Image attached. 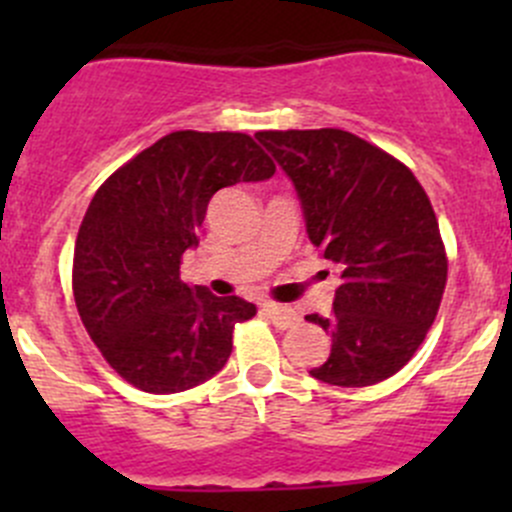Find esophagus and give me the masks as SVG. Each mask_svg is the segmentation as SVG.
<instances>
[{
	"label": "esophagus",
	"instance_id": "esophagus-1",
	"mask_svg": "<svg viewBox=\"0 0 512 512\" xmlns=\"http://www.w3.org/2000/svg\"><path fill=\"white\" fill-rule=\"evenodd\" d=\"M265 312H267V317L272 319V324H275V327H280V329H289V327H294V324L299 322V314L294 312L292 307H287V304L267 302Z\"/></svg>",
	"mask_w": 512,
	"mask_h": 512
}]
</instances>
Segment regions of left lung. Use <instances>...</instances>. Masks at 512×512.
<instances>
[{
	"mask_svg": "<svg viewBox=\"0 0 512 512\" xmlns=\"http://www.w3.org/2000/svg\"><path fill=\"white\" fill-rule=\"evenodd\" d=\"M297 190L304 227L339 272L334 312L309 314L332 354L309 374L371 386L416 354L436 319L448 262L426 190L404 163L339 128L260 131Z\"/></svg>",
	"mask_w": 512,
	"mask_h": 512,
	"instance_id": "8db88e82",
	"label": "left lung"
}]
</instances>
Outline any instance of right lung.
<instances>
[{
    "instance_id": "1",
    "label": "right lung",
    "mask_w": 512,
    "mask_h": 512,
    "mask_svg": "<svg viewBox=\"0 0 512 512\" xmlns=\"http://www.w3.org/2000/svg\"><path fill=\"white\" fill-rule=\"evenodd\" d=\"M275 175L245 133L175 131L98 188L74 247V299L103 359L136 389L178 394L218 374L232 329L255 317L242 297L180 280L220 188Z\"/></svg>"
}]
</instances>
